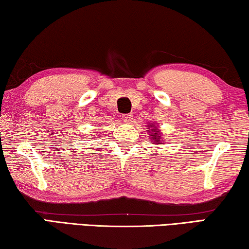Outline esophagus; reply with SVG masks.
<instances>
[{
  "mask_svg": "<svg viewBox=\"0 0 249 249\" xmlns=\"http://www.w3.org/2000/svg\"><path fill=\"white\" fill-rule=\"evenodd\" d=\"M122 120L124 122H130L132 120V115L131 113H125V115H122Z\"/></svg>",
  "mask_w": 249,
  "mask_h": 249,
  "instance_id": "obj_1",
  "label": "esophagus"
}]
</instances>
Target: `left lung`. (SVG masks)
I'll return each instance as SVG.
<instances>
[{"mask_svg":"<svg viewBox=\"0 0 249 249\" xmlns=\"http://www.w3.org/2000/svg\"><path fill=\"white\" fill-rule=\"evenodd\" d=\"M151 127H152V125H151ZM153 127H154V125H153ZM151 131L152 132H158V133H152L151 138L154 140V142H159V140H160V134H159V131H157L156 129H151Z\"/></svg>","mask_w":249,"mask_h":249,"instance_id":"left-lung-1","label":"left lung"}]
</instances>
